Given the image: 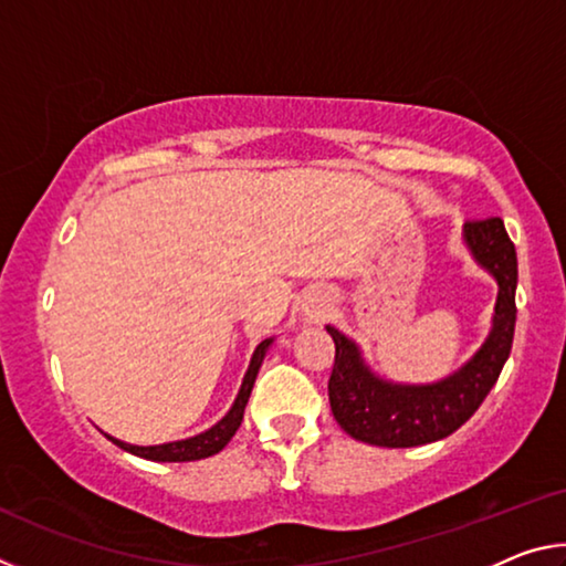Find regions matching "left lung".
Wrapping results in <instances>:
<instances>
[{"label":"left lung","mask_w":566,"mask_h":566,"mask_svg":"<svg viewBox=\"0 0 566 566\" xmlns=\"http://www.w3.org/2000/svg\"><path fill=\"white\" fill-rule=\"evenodd\" d=\"M464 239L479 264L500 282L494 329L474 359L439 385L399 387L364 367L354 344L334 327L329 405L352 439L377 447H419L457 432L474 415L512 352L516 324V249L500 217L469 219Z\"/></svg>","instance_id":"8db88e82"}]
</instances>
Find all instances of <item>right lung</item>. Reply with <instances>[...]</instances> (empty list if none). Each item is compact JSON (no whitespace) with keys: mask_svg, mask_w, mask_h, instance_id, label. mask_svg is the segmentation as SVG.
Listing matches in <instances>:
<instances>
[{"mask_svg":"<svg viewBox=\"0 0 566 566\" xmlns=\"http://www.w3.org/2000/svg\"><path fill=\"white\" fill-rule=\"evenodd\" d=\"M272 339H264L260 342V347L254 349V357L252 364H249L247 369V377L242 381V389H239L234 407L229 409V415L214 424L212 429H207L205 434H197L191 439H181V442H169V444H159V447H134L127 442H119V439L109 437L114 444L124 452L129 454H137L142 459H151V462H195V459H205V457H212L217 452H222V449L229 444V439L234 437V432L242 424V417H244V407L249 401V395H252V387H254V379H256V371L262 367V359H264V352L270 347Z\"/></svg>","mask_w":566,"mask_h":566,"instance_id":"add662e5","label":"right lung"}]
</instances>
